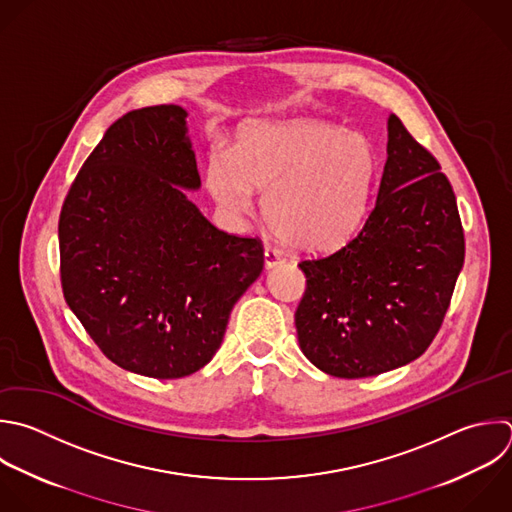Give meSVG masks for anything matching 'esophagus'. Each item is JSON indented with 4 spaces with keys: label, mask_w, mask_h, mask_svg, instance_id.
Wrapping results in <instances>:
<instances>
[{
    "label": "esophagus",
    "mask_w": 512,
    "mask_h": 512,
    "mask_svg": "<svg viewBox=\"0 0 512 512\" xmlns=\"http://www.w3.org/2000/svg\"><path fill=\"white\" fill-rule=\"evenodd\" d=\"M282 262H284V256L278 250H272V248L264 250V264H266V268H274V266H278Z\"/></svg>",
    "instance_id": "obj_1"
}]
</instances>
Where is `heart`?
<instances>
[{
  "instance_id": "1",
  "label": "heart",
  "mask_w": 512,
  "mask_h": 512,
  "mask_svg": "<svg viewBox=\"0 0 512 512\" xmlns=\"http://www.w3.org/2000/svg\"><path fill=\"white\" fill-rule=\"evenodd\" d=\"M378 176L372 142L320 120L266 122L246 128L236 152L206 166L212 198L230 214H246L252 190L262 196L270 230L288 246L326 252L362 224Z\"/></svg>"
}]
</instances>
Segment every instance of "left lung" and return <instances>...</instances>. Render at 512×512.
<instances>
[{"instance_id":"8db88e82","label":"left lung","mask_w":512,"mask_h":512,"mask_svg":"<svg viewBox=\"0 0 512 512\" xmlns=\"http://www.w3.org/2000/svg\"><path fill=\"white\" fill-rule=\"evenodd\" d=\"M464 264L456 198L436 158L388 116L386 164L364 226L336 252L302 260L300 350L338 378L376 376L434 340Z\"/></svg>"}]
</instances>
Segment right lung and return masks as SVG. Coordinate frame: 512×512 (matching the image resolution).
Listing matches in <instances>:
<instances>
[{"instance_id":"add662e5","label":"right lung","mask_w":512,"mask_h":512,"mask_svg":"<svg viewBox=\"0 0 512 512\" xmlns=\"http://www.w3.org/2000/svg\"><path fill=\"white\" fill-rule=\"evenodd\" d=\"M174 104L128 112L78 172L60 214L64 298L120 368L182 378L222 344L230 312L264 268L258 238L212 226Z\"/></svg>"}]
</instances>
